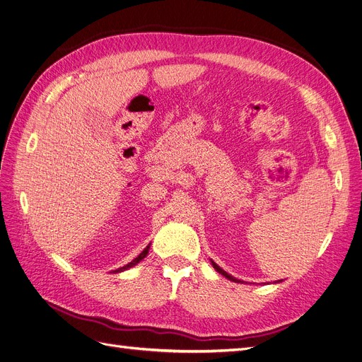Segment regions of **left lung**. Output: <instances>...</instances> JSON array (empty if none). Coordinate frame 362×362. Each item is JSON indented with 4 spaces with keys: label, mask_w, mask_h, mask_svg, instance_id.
<instances>
[{
    "label": "left lung",
    "mask_w": 362,
    "mask_h": 362,
    "mask_svg": "<svg viewBox=\"0 0 362 362\" xmlns=\"http://www.w3.org/2000/svg\"><path fill=\"white\" fill-rule=\"evenodd\" d=\"M212 265H214V268H215V269H216V271H218L219 274H222V275H223V277H227L228 280H231V281H235V283H238V280H237V279H234V277H233V275L227 274V272H226V271H223V269H222L221 267H218V265H216V264H215L214 261H212Z\"/></svg>",
    "instance_id": "1"
}]
</instances>
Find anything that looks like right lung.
Masks as SVG:
<instances>
[{
  "label": "right lung",
  "instance_id": "obj_1",
  "mask_svg": "<svg viewBox=\"0 0 362 362\" xmlns=\"http://www.w3.org/2000/svg\"><path fill=\"white\" fill-rule=\"evenodd\" d=\"M148 249H150V245H148V246H147V247H146V249H144V250H143V252H141L139 256H136L134 261H131L129 264H127V265H125V267H122V268H117V269H115L113 272H120V271H125V269H128V268H131V267L136 265V264H139L141 259H144V257L147 256V253H148Z\"/></svg>",
  "mask_w": 362,
  "mask_h": 362
}]
</instances>
